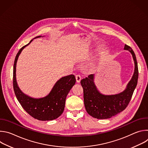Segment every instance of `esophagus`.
I'll return each mask as SVG.
<instances>
[{
    "mask_svg": "<svg viewBox=\"0 0 148 148\" xmlns=\"http://www.w3.org/2000/svg\"><path fill=\"white\" fill-rule=\"evenodd\" d=\"M75 78H76L77 82L78 83H79L80 81H81V75H79V74L75 76Z\"/></svg>",
    "mask_w": 148,
    "mask_h": 148,
    "instance_id": "34e87169",
    "label": "esophagus"
}]
</instances>
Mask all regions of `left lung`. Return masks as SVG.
Here are the masks:
<instances>
[{"label": "left lung", "mask_w": 148, "mask_h": 148, "mask_svg": "<svg viewBox=\"0 0 148 148\" xmlns=\"http://www.w3.org/2000/svg\"><path fill=\"white\" fill-rule=\"evenodd\" d=\"M125 50L129 51L135 64L134 74L126 88L121 92L114 95L101 93L94 83V74H90L81 81L84 90V101L87 113L97 119L110 118L123 111L128 106L137 86L138 78V63L132 49L125 45Z\"/></svg>", "instance_id": "8db88e82"}]
</instances>
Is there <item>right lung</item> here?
<instances>
[{"label": "right lung", "mask_w": 148, "mask_h": 148, "mask_svg": "<svg viewBox=\"0 0 148 148\" xmlns=\"http://www.w3.org/2000/svg\"><path fill=\"white\" fill-rule=\"evenodd\" d=\"M37 36L34 38L41 37ZM32 39L17 53L13 66V88L16 97L23 108L32 117L39 121H51L59 117L64 111L66 97L76 79L74 75L61 77L54 84L50 93L43 98L31 97L20 89L16 81V65L17 60L22 50L29 46Z\"/></svg>", "instance_id": "obj_1"}]
</instances>
